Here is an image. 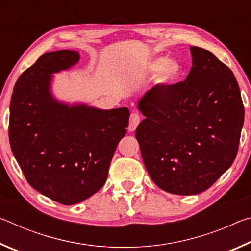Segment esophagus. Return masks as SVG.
Instances as JSON below:
<instances>
[{"label":"esophagus","instance_id":"obj_1","mask_svg":"<svg viewBox=\"0 0 251 251\" xmlns=\"http://www.w3.org/2000/svg\"><path fill=\"white\" fill-rule=\"evenodd\" d=\"M139 123H141V116L138 115L137 113H131L129 117V125H128V130L134 131L136 127L138 126Z\"/></svg>","mask_w":251,"mask_h":251}]
</instances>
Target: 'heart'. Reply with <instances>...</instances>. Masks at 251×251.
<instances>
[{"label":"heart","instance_id":"obj_1","mask_svg":"<svg viewBox=\"0 0 251 251\" xmlns=\"http://www.w3.org/2000/svg\"><path fill=\"white\" fill-rule=\"evenodd\" d=\"M147 70L150 72H158L157 80L159 83L168 84L176 82L182 74V66L176 59H166L157 57L148 63Z\"/></svg>","mask_w":251,"mask_h":251}]
</instances>
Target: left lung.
Returning <instances> with one entry per match:
<instances>
[{
  "mask_svg": "<svg viewBox=\"0 0 251 251\" xmlns=\"http://www.w3.org/2000/svg\"><path fill=\"white\" fill-rule=\"evenodd\" d=\"M193 66L184 82L158 84L138 101L145 118L136 139L151 180L165 192H205L235 160L245 109L227 65L190 46Z\"/></svg>",
  "mask_w": 251,
  "mask_h": 251,
  "instance_id": "left-lung-1",
  "label": "left lung"
}]
</instances>
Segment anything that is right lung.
Listing matches in <instances>:
<instances>
[{
	"label": "right lung",
	"instance_id": "1",
	"mask_svg": "<svg viewBox=\"0 0 251 251\" xmlns=\"http://www.w3.org/2000/svg\"><path fill=\"white\" fill-rule=\"evenodd\" d=\"M79 61L75 50L42 55L16 80L8 138L29 185L63 205L99 192L128 126L127 107L100 109L61 103L50 93L52 74Z\"/></svg>",
	"mask_w": 251,
	"mask_h": 251
}]
</instances>
